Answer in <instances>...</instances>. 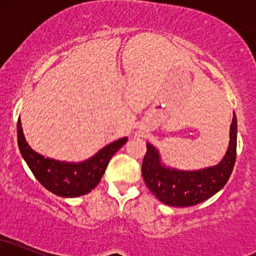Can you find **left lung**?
<instances>
[{
  "label": "left lung",
  "mask_w": 256,
  "mask_h": 256,
  "mask_svg": "<svg viewBox=\"0 0 256 256\" xmlns=\"http://www.w3.org/2000/svg\"><path fill=\"white\" fill-rule=\"evenodd\" d=\"M237 118L234 112L228 152L216 166L184 171L172 168L161 161L160 152L146 143L142 174L146 186L164 204L173 207H189L206 201L220 192L230 178L236 161Z\"/></svg>",
  "instance_id": "8db88e82"
}]
</instances>
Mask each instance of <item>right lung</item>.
Listing matches in <instances>:
<instances>
[{"label": "right lung", "mask_w": 256, "mask_h": 256, "mask_svg": "<svg viewBox=\"0 0 256 256\" xmlns=\"http://www.w3.org/2000/svg\"><path fill=\"white\" fill-rule=\"evenodd\" d=\"M18 146L31 172L46 190L61 198H78L90 192L101 180L108 162L128 142V137L110 143L82 162H66L46 158L31 149L18 119Z\"/></svg>", "instance_id": "obj_1"}]
</instances>
